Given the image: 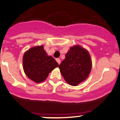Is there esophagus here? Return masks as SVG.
Returning a JSON list of instances; mask_svg holds the SVG:
<instances>
[{
    "label": "esophagus",
    "instance_id": "34e87169",
    "mask_svg": "<svg viewBox=\"0 0 120 120\" xmlns=\"http://www.w3.org/2000/svg\"><path fill=\"white\" fill-rule=\"evenodd\" d=\"M56 61L58 63V64H60V59H56Z\"/></svg>",
    "mask_w": 120,
    "mask_h": 120
}]
</instances>
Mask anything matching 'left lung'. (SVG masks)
I'll return each instance as SVG.
<instances>
[{"instance_id":"1","label":"left lung","mask_w":120,"mask_h":120,"mask_svg":"<svg viewBox=\"0 0 120 120\" xmlns=\"http://www.w3.org/2000/svg\"><path fill=\"white\" fill-rule=\"evenodd\" d=\"M92 64L91 57L87 50L80 45H75L65 54V58L59 68L67 83L77 86L88 78Z\"/></svg>"}]
</instances>
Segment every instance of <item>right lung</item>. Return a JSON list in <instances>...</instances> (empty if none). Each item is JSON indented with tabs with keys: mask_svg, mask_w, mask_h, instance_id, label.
I'll return each instance as SVG.
<instances>
[{
	"mask_svg": "<svg viewBox=\"0 0 120 120\" xmlns=\"http://www.w3.org/2000/svg\"><path fill=\"white\" fill-rule=\"evenodd\" d=\"M58 67L59 64L52 56L47 55L43 45L33 47L24 53V72L36 83L45 81L50 72Z\"/></svg>",
	"mask_w": 120,
	"mask_h": 120,
	"instance_id": "right-lung-1",
	"label": "right lung"
}]
</instances>
